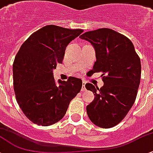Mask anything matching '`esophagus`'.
<instances>
[{"label":"esophagus","instance_id":"1","mask_svg":"<svg viewBox=\"0 0 153 153\" xmlns=\"http://www.w3.org/2000/svg\"><path fill=\"white\" fill-rule=\"evenodd\" d=\"M85 85H86V81H83V82H82V89H81V90L83 91L86 90V87H85Z\"/></svg>","mask_w":153,"mask_h":153}]
</instances>
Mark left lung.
Instances as JSON below:
<instances>
[{"mask_svg": "<svg viewBox=\"0 0 153 153\" xmlns=\"http://www.w3.org/2000/svg\"><path fill=\"white\" fill-rule=\"evenodd\" d=\"M82 39L94 48L96 62L92 71L102 72L104 85L100 89L85 85L95 95L86 106L89 118L97 126L110 128L118 125L136 100L141 79L140 58L131 40L110 28L84 33Z\"/></svg>", "mask_w": 153, "mask_h": 153, "instance_id": "1", "label": "left lung"}]
</instances>
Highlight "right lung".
I'll return each mask as SVG.
<instances>
[{"mask_svg": "<svg viewBox=\"0 0 153 153\" xmlns=\"http://www.w3.org/2000/svg\"><path fill=\"white\" fill-rule=\"evenodd\" d=\"M83 31L46 25L20 47L13 64L14 89L17 103L32 123L49 126L59 122L81 91L82 81L74 77L59 80L57 86L53 70L62 63L69 43Z\"/></svg>", "mask_w": 153, "mask_h": 153, "instance_id": "right-lung-1", "label": "right lung"}]
</instances>
